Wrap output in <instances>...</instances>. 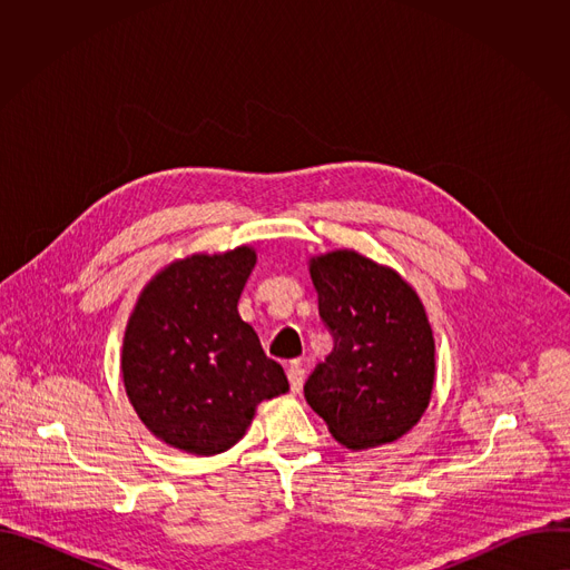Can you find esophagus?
Listing matches in <instances>:
<instances>
[{
    "mask_svg": "<svg viewBox=\"0 0 570 570\" xmlns=\"http://www.w3.org/2000/svg\"><path fill=\"white\" fill-rule=\"evenodd\" d=\"M288 383H291V390L293 392H299L302 390V385H304V367H302V363L299 361H293L291 365H288Z\"/></svg>",
    "mask_w": 570,
    "mask_h": 570,
    "instance_id": "esophagus-1",
    "label": "esophagus"
}]
</instances>
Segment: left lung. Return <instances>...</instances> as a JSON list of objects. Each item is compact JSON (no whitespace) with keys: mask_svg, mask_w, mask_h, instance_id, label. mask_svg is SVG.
Here are the masks:
<instances>
[{"mask_svg":"<svg viewBox=\"0 0 570 570\" xmlns=\"http://www.w3.org/2000/svg\"><path fill=\"white\" fill-rule=\"evenodd\" d=\"M332 354L304 383L311 409L347 449L409 433L429 409L435 341L422 299L399 273L354 250L308 262Z\"/></svg>","mask_w":570,"mask_h":570,"instance_id":"obj_1","label":"left lung"}]
</instances>
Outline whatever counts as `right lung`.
I'll return each instance as SVG.
<instances>
[{
    "label": "right lung",
    "mask_w": 570,
    "mask_h": 570,
    "mask_svg": "<svg viewBox=\"0 0 570 570\" xmlns=\"http://www.w3.org/2000/svg\"><path fill=\"white\" fill-rule=\"evenodd\" d=\"M257 255H191L141 291L124 334L121 374L144 426L180 451L216 455L246 435L264 399L288 390L279 363L238 315Z\"/></svg>",
    "instance_id": "1"
}]
</instances>
